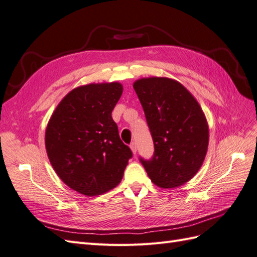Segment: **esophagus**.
Listing matches in <instances>:
<instances>
[{
    "mask_svg": "<svg viewBox=\"0 0 257 257\" xmlns=\"http://www.w3.org/2000/svg\"><path fill=\"white\" fill-rule=\"evenodd\" d=\"M130 149H131V151H133V153L136 155L137 154V146H136L135 142L130 144Z\"/></svg>",
    "mask_w": 257,
    "mask_h": 257,
    "instance_id": "1",
    "label": "esophagus"
}]
</instances>
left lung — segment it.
<instances>
[{"label": "left lung", "mask_w": 257, "mask_h": 257, "mask_svg": "<svg viewBox=\"0 0 257 257\" xmlns=\"http://www.w3.org/2000/svg\"><path fill=\"white\" fill-rule=\"evenodd\" d=\"M134 89L154 142L152 160L140 159L149 178L163 189L185 185L199 172L208 148V123L199 102L166 77L138 79Z\"/></svg>", "instance_id": "8db88e82"}]
</instances>
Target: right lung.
<instances>
[{"mask_svg":"<svg viewBox=\"0 0 257 257\" xmlns=\"http://www.w3.org/2000/svg\"><path fill=\"white\" fill-rule=\"evenodd\" d=\"M122 94L119 82L72 89L58 103L45 129V149L61 180L78 193L95 196L119 185L133 157L111 118Z\"/></svg>","mask_w":257,"mask_h":257,"instance_id":"1","label":"right lung"}]
</instances>
